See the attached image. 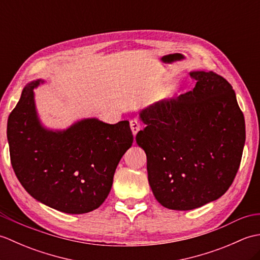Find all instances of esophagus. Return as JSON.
<instances>
[{
    "label": "esophagus",
    "instance_id": "1",
    "mask_svg": "<svg viewBox=\"0 0 260 260\" xmlns=\"http://www.w3.org/2000/svg\"><path fill=\"white\" fill-rule=\"evenodd\" d=\"M129 124H131V129H132V133H133V135H136V134H137V132H139V131H140V128H141L140 121L134 118V119H131Z\"/></svg>",
    "mask_w": 260,
    "mask_h": 260
}]
</instances>
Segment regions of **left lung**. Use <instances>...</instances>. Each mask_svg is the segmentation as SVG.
Segmentation results:
<instances>
[{"instance_id":"left-lung-1","label":"left lung","mask_w":260,"mask_h":260,"mask_svg":"<svg viewBox=\"0 0 260 260\" xmlns=\"http://www.w3.org/2000/svg\"><path fill=\"white\" fill-rule=\"evenodd\" d=\"M192 91L142 109L136 135L146 153L148 183L172 210H192L230 187L246 141L244 114L233 87L212 71H191Z\"/></svg>"}]
</instances>
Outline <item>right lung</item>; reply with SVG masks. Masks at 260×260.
<instances>
[{"label": "right lung", "mask_w": 260, "mask_h": 260, "mask_svg": "<svg viewBox=\"0 0 260 260\" xmlns=\"http://www.w3.org/2000/svg\"><path fill=\"white\" fill-rule=\"evenodd\" d=\"M43 82H29L9 116L11 164L37 201L64 213L90 212L109 194L116 168L132 146L129 121L107 124L92 117L66 129L47 128L38 116L33 91Z\"/></svg>", "instance_id": "obj_1"}]
</instances>
